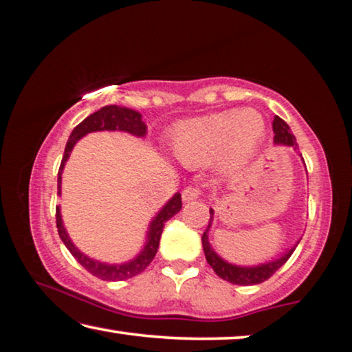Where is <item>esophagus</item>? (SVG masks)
I'll use <instances>...</instances> for the list:
<instances>
[{
	"label": "esophagus",
	"mask_w": 352,
	"mask_h": 352,
	"mask_svg": "<svg viewBox=\"0 0 352 352\" xmlns=\"http://www.w3.org/2000/svg\"><path fill=\"white\" fill-rule=\"evenodd\" d=\"M198 197H200V190L193 186H188L184 188V190H182V201H186V203L197 200Z\"/></svg>",
	"instance_id": "1"
}]
</instances>
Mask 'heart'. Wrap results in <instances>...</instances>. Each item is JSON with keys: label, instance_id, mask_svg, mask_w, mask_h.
<instances>
[{"label": "heart", "instance_id": "heart-1", "mask_svg": "<svg viewBox=\"0 0 352 352\" xmlns=\"http://www.w3.org/2000/svg\"><path fill=\"white\" fill-rule=\"evenodd\" d=\"M265 119L252 108L222 111L186 122L173 135L171 146L186 165H205L216 160L226 170L243 165L265 135Z\"/></svg>", "mask_w": 352, "mask_h": 352}]
</instances>
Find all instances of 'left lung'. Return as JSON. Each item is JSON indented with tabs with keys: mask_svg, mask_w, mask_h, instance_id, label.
<instances>
[{
	"mask_svg": "<svg viewBox=\"0 0 352 352\" xmlns=\"http://www.w3.org/2000/svg\"><path fill=\"white\" fill-rule=\"evenodd\" d=\"M273 133H274V140H273L274 144L292 147V149L297 152V155L302 157V154H300V151L297 147V140H295V136L292 135V130H290V126L281 119V117H278V116H274V119H273ZM302 162L305 165L303 159H302ZM210 214H211L210 223H208V228L201 236V244H203V251H205V257L219 278L226 279V281L232 283V284H238V286H252V284H261L263 281H267V279L272 276V274L276 272L278 268H281L283 265L287 262V258L292 256L295 248H297L300 239H302L300 238L298 241L295 243L292 248L287 249L286 252H283L281 256L276 258H272V261H268V262L257 263V265H235V263L227 262L226 258H222L211 246L210 232H211V227L214 222L212 208H210Z\"/></svg>",
	"mask_w": 352,
	"mask_h": 352,
	"instance_id": "8db88e82",
	"label": "left lung"
}]
</instances>
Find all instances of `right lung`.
I'll return each mask as SVG.
<instances>
[{"instance_id":"right-lung-1","label":"right lung","mask_w":352,"mask_h":352,"mask_svg":"<svg viewBox=\"0 0 352 352\" xmlns=\"http://www.w3.org/2000/svg\"><path fill=\"white\" fill-rule=\"evenodd\" d=\"M94 131H125L136 136V138H144L147 135V125L142 122V116L138 111L124 108V106L109 104L104 106L96 111V113L90 114L87 119H84L76 129L71 131L69 140L66 142L65 154L62 159V165L58 170V193L62 195V175L65 170L66 162H68L71 151L74 149V146L78 144L80 138H84L85 135L94 133ZM182 201H181V193L176 192L170 200H168L164 206L160 208V211L152 217V221L147 226L146 239L140 252L136 254L130 261L122 262V263H108L96 261V258L89 257L87 254H84L80 249L73 243V239L69 238L68 232H66L62 210L57 206V228L58 235L65 243V246L68 248V251L73 254V257L78 261L82 267L87 270L89 273L94 276L103 279V281H124V279L133 278L136 274L144 272L149 267V263L154 261L157 249H159L160 236L164 232V227L166 221H170L173 216H176L181 211Z\"/></svg>"}]
</instances>
